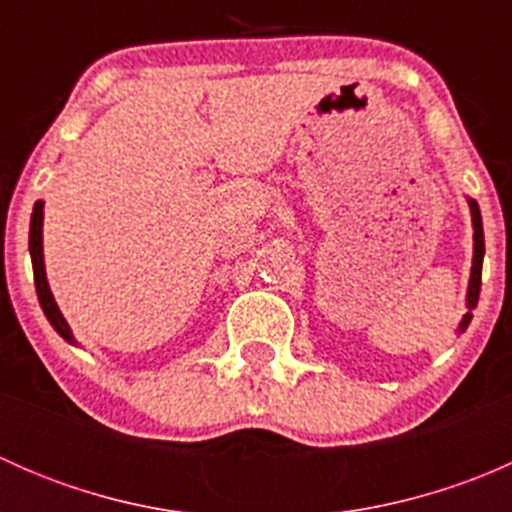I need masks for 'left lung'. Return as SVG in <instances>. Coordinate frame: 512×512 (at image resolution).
<instances>
[{"mask_svg": "<svg viewBox=\"0 0 512 512\" xmlns=\"http://www.w3.org/2000/svg\"><path fill=\"white\" fill-rule=\"evenodd\" d=\"M468 205H471V220H473V267H471V280H468V297L466 307L468 312L463 314L461 324H458V332H466L468 324L473 319V309L478 304L480 294V272H483V255H485V242H483V220H480V208L476 200L468 198Z\"/></svg>", "mask_w": 512, "mask_h": 512, "instance_id": "8db88e82", "label": "left lung"}]
</instances>
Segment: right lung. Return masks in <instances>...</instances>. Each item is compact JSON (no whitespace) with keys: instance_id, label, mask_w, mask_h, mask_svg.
I'll use <instances>...</instances> for the list:
<instances>
[{"instance_id":"right-lung-1","label":"right lung","mask_w":512,"mask_h":512,"mask_svg":"<svg viewBox=\"0 0 512 512\" xmlns=\"http://www.w3.org/2000/svg\"><path fill=\"white\" fill-rule=\"evenodd\" d=\"M41 225H44V203H41V200H36L34 213H32V225H29V255H32L36 294H39V304H41V309H44L46 319L51 322V327L59 332V337H64L69 344H74V334H71L64 314H61L59 307H56L54 294H51L49 282H46L44 247H41Z\"/></svg>"}]
</instances>
